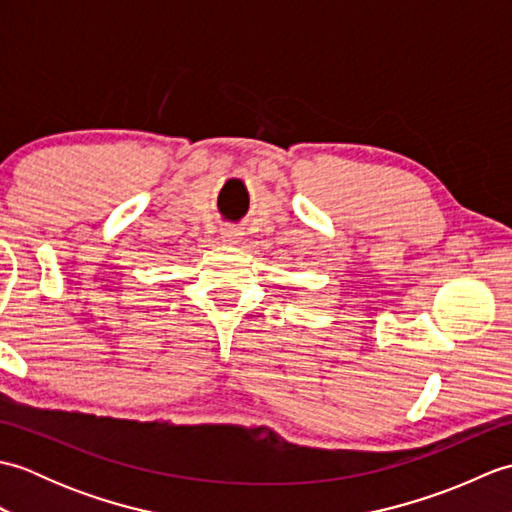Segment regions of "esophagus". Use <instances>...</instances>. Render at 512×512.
Here are the masks:
<instances>
[{"instance_id":"esophagus-1","label":"esophagus","mask_w":512,"mask_h":512,"mask_svg":"<svg viewBox=\"0 0 512 512\" xmlns=\"http://www.w3.org/2000/svg\"><path fill=\"white\" fill-rule=\"evenodd\" d=\"M222 239H224V242H228V244H237L239 239H242V231H239V228L233 226V224H226L222 228Z\"/></svg>"}]
</instances>
